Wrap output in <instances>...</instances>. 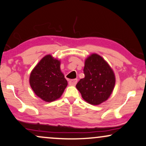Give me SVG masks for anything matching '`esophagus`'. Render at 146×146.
I'll return each mask as SVG.
<instances>
[{
    "mask_svg": "<svg viewBox=\"0 0 146 146\" xmlns=\"http://www.w3.org/2000/svg\"><path fill=\"white\" fill-rule=\"evenodd\" d=\"M77 83V79H71V80H69V84L70 85V86H75Z\"/></svg>",
    "mask_w": 146,
    "mask_h": 146,
    "instance_id": "1",
    "label": "esophagus"
}]
</instances>
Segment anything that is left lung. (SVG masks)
Returning a JSON list of instances; mask_svg holds the SVG:
<instances>
[{
	"instance_id": "8db88e82",
	"label": "left lung",
	"mask_w": 146,
	"mask_h": 146,
	"mask_svg": "<svg viewBox=\"0 0 146 146\" xmlns=\"http://www.w3.org/2000/svg\"><path fill=\"white\" fill-rule=\"evenodd\" d=\"M84 78L76 85L84 100L98 105L109 98L115 84L114 72L102 57L93 54L86 60Z\"/></svg>"
}]
</instances>
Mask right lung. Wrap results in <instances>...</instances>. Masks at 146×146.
Listing matches in <instances>:
<instances>
[{
  "instance_id": "right-lung-1",
  "label": "right lung",
  "mask_w": 146,
  "mask_h": 146,
  "mask_svg": "<svg viewBox=\"0 0 146 146\" xmlns=\"http://www.w3.org/2000/svg\"><path fill=\"white\" fill-rule=\"evenodd\" d=\"M29 84L35 94L46 102L59 98L67 86L60 71V61L46 55L33 69Z\"/></svg>"
}]
</instances>
